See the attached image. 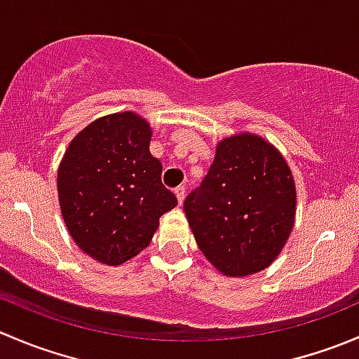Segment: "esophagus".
Wrapping results in <instances>:
<instances>
[{"label": "esophagus", "mask_w": 359, "mask_h": 359, "mask_svg": "<svg viewBox=\"0 0 359 359\" xmlns=\"http://www.w3.org/2000/svg\"><path fill=\"white\" fill-rule=\"evenodd\" d=\"M175 196H177V200H179V205H182L184 198H186V187H184V186L177 187V189H175Z\"/></svg>", "instance_id": "esophagus-1"}]
</instances>
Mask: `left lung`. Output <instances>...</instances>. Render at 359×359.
<instances>
[{"mask_svg":"<svg viewBox=\"0 0 359 359\" xmlns=\"http://www.w3.org/2000/svg\"><path fill=\"white\" fill-rule=\"evenodd\" d=\"M295 203V182L280 151L243 132L217 144L184 212L203 255L226 276H247L280 255L293 229Z\"/></svg>","mask_w":359,"mask_h":359,"instance_id":"obj_1","label":"left lung"}]
</instances>
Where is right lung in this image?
I'll return each instance as SVG.
<instances>
[{
    "label": "right lung",
    "mask_w": 359,
    "mask_h": 359,
    "mask_svg": "<svg viewBox=\"0 0 359 359\" xmlns=\"http://www.w3.org/2000/svg\"><path fill=\"white\" fill-rule=\"evenodd\" d=\"M149 123L132 111L95 119L71 140L57 173L60 212L86 255L119 266L153 240L159 217L177 206L149 153Z\"/></svg>",
    "instance_id": "right-lung-1"
}]
</instances>
